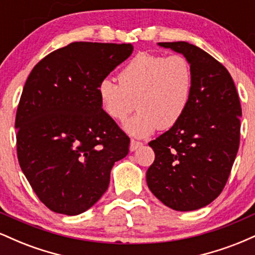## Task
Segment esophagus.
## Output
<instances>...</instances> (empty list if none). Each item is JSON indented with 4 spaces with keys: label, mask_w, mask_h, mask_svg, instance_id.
<instances>
[{
    "label": "esophagus",
    "mask_w": 255,
    "mask_h": 255,
    "mask_svg": "<svg viewBox=\"0 0 255 255\" xmlns=\"http://www.w3.org/2000/svg\"><path fill=\"white\" fill-rule=\"evenodd\" d=\"M142 146V142H140V141H135V140H130V145H129V150L133 152V151H135V150H137V148L139 147H141Z\"/></svg>",
    "instance_id": "34e87169"
}]
</instances>
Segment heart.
<instances>
[{
	"label": "heart",
	"mask_w": 255,
	"mask_h": 255,
	"mask_svg": "<svg viewBox=\"0 0 255 255\" xmlns=\"http://www.w3.org/2000/svg\"><path fill=\"white\" fill-rule=\"evenodd\" d=\"M193 90L191 64L181 55H136L119 74V84L104 79L98 85L102 109L114 121L126 122L130 135L144 137L158 128H170L188 108Z\"/></svg>",
	"instance_id": "obj_1"
}]
</instances>
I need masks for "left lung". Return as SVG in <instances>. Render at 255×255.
I'll return each instance as SVG.
<instances>
[{
  "label": "left lung",
  "mask_w": 255,
  "mask_h": 255,
  "mask_svg": "<svg viewBox=\"0 0 255 255\" xmlns=\"http://www.w3.org/2000/svg\"><path fill=\"white\" fill-rule=\"evenodd\" d=\"M157 44L188 61L193 90L180 121L148 142L156 158L146 181L165 206L194 211L227 183L239 150L241 105L229 72L211 55L187 42Z\"/></svg>",
  "instance_id": "obj_1"
}]
</instances>
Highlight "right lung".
Returning <instances> with one entry per match:
<instances>
[{
	"label": "right lung",
	"instance_id": "obj_1",
	"mask_svg": "<svg viewBox=\"0 0 255 255\" xmlns=\"http://www.w3.org/2000/svg\"><path fill=\"white\" fill-rule=\"evenodd\" d=\"M131 44L75 42L39 61L15 118L20 168L48 209L77 216L109 187L129 137L102 109L98 85L130 56Z\"/></svg>",
	"mask_w": 255,
	"mask_h": 255
}]
</instances>
